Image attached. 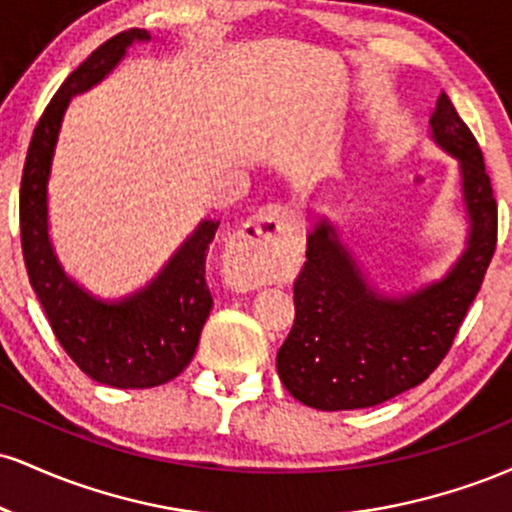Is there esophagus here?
<instances>
[{
    "label": "esophagus",
    "instance_id": "esophagus-1",
    "mask_svg": "<svg viewBox=\"0 0 512 512\" xmlns=\"http://www.w3.org/2000/svg\"><path fill=\"white\" fill-rule=\"evenodd\" d=\"M298 231V216L284 204H267L245 221L228 245L226 276L236 289H257L269 281L267 257L281 240Z\"/></svg>",
    "mask_w": 512,
    "mask_h": 512
}]
</instances>
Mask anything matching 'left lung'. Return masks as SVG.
Instances as JSON below:
<instances>
[{
	"label": "left lung",
	"instance_id": "obj_1",
	"mask_svg": "<svg viewBox=\"0 0 512 512\" xmlns=\"http://www.w3.org/2000/svg\"><path fill=\"white\" fill-rule=\"evenodd\" d=\"M433 139L460 161L467 204V250L438 284L404 298L373 291L337 233L320 221L293 281L296 320L276 370L298 402L322 411L363 409L424 383L455 342L484 284L498 240V204L472 129L440 93Z\"/></svg>",
	"mask_w": 512,
	"mask_h": 512
}]
</instances>
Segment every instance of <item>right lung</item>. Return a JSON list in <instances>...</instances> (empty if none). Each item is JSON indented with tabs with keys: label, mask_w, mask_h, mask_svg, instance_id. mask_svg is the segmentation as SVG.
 Segmentation results:
<instances>
[{
	"label": "right lung",
	"mask_w": 512,
	"mask_h": 512,
	"mask_svg": "<svg viewBox=\"0 0 512 512\" xmlns=\"http://www.w3.org/2000/svg\"><path fill=\"white\" fill-rule=\"evenodd\" d=\"M134 40H149L144 28H129L105 40L57 88L40 115L21 175L19 223L28 279L48 315L57 342L88 378L110 387H156L173 380L195 356L207 322L211 291L204 279L209 243L219 221H202L163 272L117 303H105L62 272L48 238V178L52 151L69 98L103 79Z\"/></svg>",
	"instance_id": "obj_1"
}]
</instances>
